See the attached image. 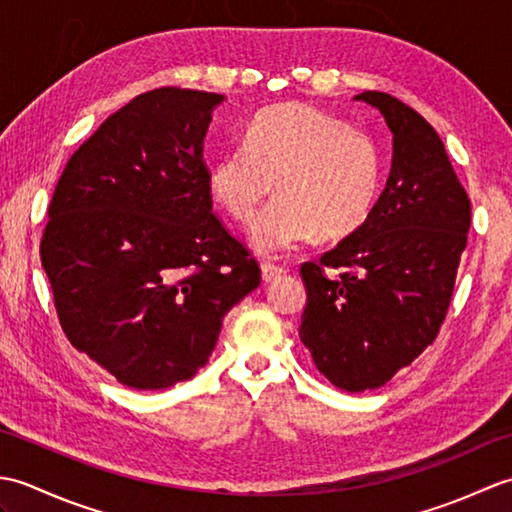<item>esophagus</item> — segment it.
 Instances as JSON below:
<instances>
[{"label": "esophagus", "instance_id": "esophagus-1", "mask_svg": "<svg viewBox=\"0 0 512 512\" xmlns=\"http://www.w3.org/2000/svg\"><path fill=\"white\" fill-rule=\"evenodd\" d=\"M286 275V268L284 266H277V264H270V262H264L262 264V279L266 281H275V279H279V277H284Z\"/></svg>", "mask_w": 512, "mask_h": 512}]
</instances>
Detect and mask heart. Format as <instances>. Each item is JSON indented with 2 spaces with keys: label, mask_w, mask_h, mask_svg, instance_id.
Masks as SVG:
<instances>
[{
  "label": "heart",
  "mask_w": 512,
  "mask_h": 512,
  "mask_svg": "<svg viewBox=\"0 0 512 512\" xmlns=\"http://www.w3.org/2000/svg\"><path fill=\"white\" fill-rule=\"evenodd\" d=\"M215 202L248 226L275 182L281 198L257 217L253 246L288 253L361 226L378 195L380 158L374 140L343 118L306 103L273 105L248 125L244 143L224 149L209 167Z\"/></svg>",
  "instance_id": "heart-1"
}]
</instances>
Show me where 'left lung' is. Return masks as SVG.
I'll list each match as a JSON object with an SVG mask.
<instances>
[{
	"mask_svg": "<svg viewBox=\"0 0 512 512\" xmlns=\"http://www.w3.org/2000/svg\"><path fill=\"white\" fill-rule=\"evenodd\" d=\"M356 101L385 116L391 171L367 220L319 262L301 264L299 328L319 372L352 394L383 387L436 341L471 226V200L436 129L391 94Z\"/></svg>",
	"mask_w": 512,
	"mask_h": 512,
	"instance_id": "1",
	"label": "left lung"
}]
</instances>
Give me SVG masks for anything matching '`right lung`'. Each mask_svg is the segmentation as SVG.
Returning <instances> with one entry per match:
<instances>
[{
	"mask_svg": "<svg viewBox=\"0 0 512 512\" xmlns=\"http://www.w3.org/2000/svg\"><path fill=\"white\" fill-rule=\"evenodd\" d=\"M222 94L158 88L74 151L41 237L59 323L118 383L165 389L215 350L224 314L262 281L213 213L204 136Z\"/></svg>",
	"mask_w": 512,
	"mask_h": 512,
	"instance_id": "obj_1",
	"label": "right lung"
}]
</instances>
